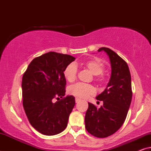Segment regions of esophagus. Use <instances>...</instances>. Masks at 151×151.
I'll return each instance as SVG.
<instances>
[{
  "label": "esophagus",
  "mask_w": 151,
  "mask_h": 151,
  "mask_svg": "<svg viewBox=\"0 0 151 151\" xmlns=\"http://www.w3.org/2000/svg\"><path fill=\"white\" fill-rule=\"evenodd\" d=\"M80 101H81V99H78V98H76V99H75V101H76V103H78V102Z\"/></svg>",
  "instance_id": "obj_1"
}]
</instances>
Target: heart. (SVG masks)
Returning <instances> with one entry per match:
<instances>
[{
	"instance_id": "obj_1",
	"label": "heart",
	"mask_w": 151,
	"mask_h": 151,
	"mask_svg": "<svg viewBox=\"0 0 151 151\" xmlns=\"http://www.w3.org/2000/svg\"><path fill=\"white\" fill-rule=\"evenodd\" d=\"M81 65L91 71L93 75H95L96 81L101 82L103 81V72L104 70V64L98 58H93L82 63ZM64 76L66 81L70 83L75 81L77 75V66L74 63H70L66 66L63 71ZM69 93L74 96L81 99L88 98L89 96L95 93V89L93 86L88 84L76 83L69 88Z\"/></svg>"
}]
</instances>
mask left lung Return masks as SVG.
Here are the masks:
<instances>
[{"label": "left lung", "instance_id": "obj_1", "mask_svg": "<svg viewBox=\"0 0 151 151\" xmlns=\"http://www.w3.org/2000/svg\"><path fill=\"white\" fill-rule=\"evenodd\" d=\"M109 56L111 75L104 91L96 99L103 102L99 109L88 103L85 121L86 131L98 138L113 134L121 127L126 119L132 100L131 76L127 63L113 50L101 47Z\"/></svg>", "mask_w": 151, "mask_h": 151}]
</instances>
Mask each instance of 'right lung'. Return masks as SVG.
I'll return each instance as SVG.
<instances>
[{"label": "right lung", "mask_w": 151, "mask_h": 151, "mask_svg": "<svg viewBox=\"0 0 151 151\" xmlns=\"http://www.w3.org/2000/svg\"><path fill=\"white\" fill-rule=\"evenodd\" d=\"M75 58L49 52L33 59L22 76L23 107L30 124L40 133L52 136L67 126L75 104L72 95L56 103L55 98L65 95L66 79L63 71Z\"/></svg>", "instance_id": "obj_1"}]
</instances>
